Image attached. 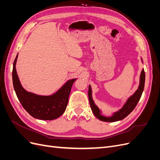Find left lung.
I'll list each match as a JSON object with an SVG mask.
<instances>
[{"label": "left lung", "instance_id": "8db88e82", "mask_svg": "<svg viewBox=\"0 0 160 160\" xmlns=\"http://www.w3.org/2000/svg\"><path fill=\"white\" fill-rule=\"evenodd\" d=\"M141 60L142 63H143L142 57ZM145 77H146V75H145L144 69H143L139 76V84L137 90L135 91V93L129 97L122 108L119 109L118 111H115V112H113L112 115L110 116L103 115L102 114V111H101V109H99V108L98 107V105L95 103L93 98H92V89L91 85H89L88 91L89 101L91 106V109L92 111H93V113L95 117L99 120L106 122H118V121H120L122 119H123L125 118H126L127 116L134 109L135 106L137 105L138 103L139 102L140 98H141V96L142 95L143 91L144 89Z\"/></svg>", "mask_w": 160, "mask_h": 160}]
</instances>
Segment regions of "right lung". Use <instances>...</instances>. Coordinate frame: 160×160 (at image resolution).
Instances as JSON below:
<instances>
[{
    "mask_svg": "<svg viewBox=\"0 0 160 160\" xmlns=\"http://www.w3.org/2000/svg\"><path fill=\"white\" fill-rule=\"evenodd\" d=\"M18 53L14 59L12 69V83L17 98L22 107L32 117L41 120H52L65 112L68 104L72 85L76 78L69 79L55 93L41 95L27 91L22 86L17 75L16 64Z\"/></svg>",
    "mask_w": 160,
    "mask_h": 160,
    "instance_id": "1",
    "label": "right lung"
}]
</instances>
